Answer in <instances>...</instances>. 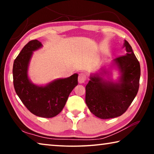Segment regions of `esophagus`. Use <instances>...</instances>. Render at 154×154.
<instances>
[{"instance_id":"esophagus-1","label":"esophagus","mask_w":154,"mask_h":154,"mask_svg":"<svg viewBox=\"0 0 154 154\" xmlns=\"http://www.w3.org/2000/svg\"><path fill=\"white\" fill-rule=\"evenodd\" d=\"M86 74L84 72H81L79 75V77H78V82L79 83H83L86 80Z\"/></svg>"}]
</instances>
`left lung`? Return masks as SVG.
Instances as JSON below:
<instances>
[{
    "label": "left lung",
    "mask_w": 154,
    "mask_h": 154,
    "mask_svg": "<svg viewBox=\"0 0 154 154\" xmlns=\"http://www.w3.org/2000/svg\"><path fill=\"white\" fill-rule=\"evenodd\" d=\"M124 56L115 58L111 69L119 72L118 80L105 79L104 75L111 72L101 68V72L90 75L85 86V103L90 111L100 119H110L122 116L126 111L137 96L139 88L140 67L132 47L124 40Z\"/></svg>",
    "instance_id": "1"
}]
</instances>
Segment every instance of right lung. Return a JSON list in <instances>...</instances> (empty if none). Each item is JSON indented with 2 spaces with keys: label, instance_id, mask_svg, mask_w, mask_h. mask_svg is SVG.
Masks as SVG:
<instances>
[{
  "label": "right lung",
  "instance_id": "obj_1",
  "mask_svg": "<svg viewBox=\"0 0 154 154\" xmlns=\"http://www.w3.org/2000/svg\"><path fill=\"white\" fill-rule=\"evenodd\" d=\"M42 47L40 41L32 40L23 48L14 62V85L17 96L31 113L51 118L63 109L70 93L78 84V74L55 79L45 85L34 84L28 77V66L33 51Z\"/></svg>",
  "mask_w": 154,
  "mask_h": 154
}]
</instances>
